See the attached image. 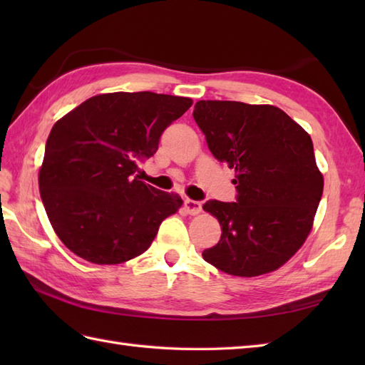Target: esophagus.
<instances>
[{"instance_id": "1", "label": "esophagus", "mask_w": 365, "mask_h": 365, "mask_svg": "<svg viewBox=\"0 0 365 365\" xmlns=\"http://www.w3.org/2000/svg\"><path fill=\"white\" fill-rule=\"evenodd\" d=\"M185 210H187L188 215H197L200 213V210H202V205H200V202H197V200H191V199H185Z\"/></svg>"}]
</instances>
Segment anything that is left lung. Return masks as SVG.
<instances>
[{"mask_svg": "<svg viewBox=\"0 0 365 365\" xmlns=\"http://www.w3.org/2000/svg\"><path fill=\"white\" fill-rule=\"evenodd\" d=\"M192 118L237 185L235 202L204 204L222 230L204 260L243 277L282 267L306 242L323 195L311 136L271 105L200 100Z\"/></svg>", "mask_w": 365, "mask_h": 365, "instance_id": "1", "label": "left lung"}]
</instances>
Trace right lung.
I'll return each mask as SVG.
<instances>
[{"label": "right lung", "mask_w": 365, "mask_h": 365, "mask_svg": "<svg viewBox=\"0 0 365 365\" xmlns=\"http://www.w3.org/2000/svg\"><path fill=\"white\" fill-rule=\"evenodd\" d=\"M192 100L155 92L91 97L54 123L38 190L61 242L78 257L113 265L149 250L163 220L183 200L139 180V163L158 150Z\"/></svg>", "instance_id": "add662e5"}]
</instances>
